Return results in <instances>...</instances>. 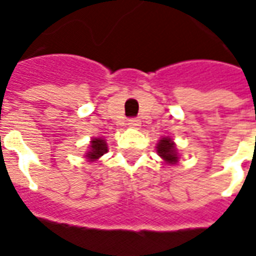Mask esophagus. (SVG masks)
Listing matches in <instances>:
<instances>
[{
  "mask_svg": "<svg viewBox=\"0 0 256 256\" xmlns=\"http://www.w3.org/2000/svg\"><path fill=\"white\" fill-rule=\"evenodd\" d=\"M128 126H130V128H138V126H140V121L138 120V118H130V120H128Z\"/></svg>",
  "mask_w": 256,
  "mask_h": 256,
  "instance_id": "obj_1",
  "label": "esophagus"
}]
</instances>
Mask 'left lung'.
I'll return each instance as SVG.
<instances>
[{
    "label": "left lung",
    "mask_w": 256,
    "mask_h": 256,
    "mask_svg": "<svg viewBox=\"0 0 256 256\" xmlns=\"http://www.w3.org/2000/svg\"><path fill=\"white\" fill-rule=\"evenodd\" d=\"M156 151L159 154V156H162L167 163H176L178 162V156H176V146L172 143V139L168 138H163L162 140H159Z\"/></svg>",
    "instance_id": "1"
}]
</instances>
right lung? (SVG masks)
<instances>
[{"mask_svg": "<svg viewBox=\"0 0 256 256\" xmlns=\"http://www.w3.org/2000/svg\"><path fill=\"white\" fill-rule=\"evenodd\" d=\"M108 151L106 143H105V140L102 139H93L92 140V146H90V151L88 152L86 158L88 159H98L100 156H102L104 154Z\"/></svg>", "mask_w": 256, "mask_h": 256, "instance_id": "add662e5", "label": "right lung"}]
</instances>
